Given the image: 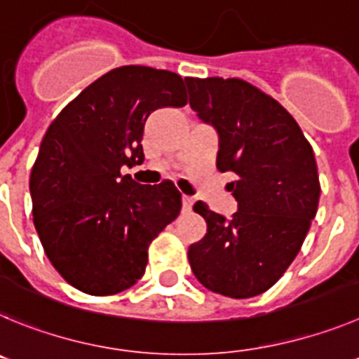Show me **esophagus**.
<instances>
[{
	"label": "esophagus",
	"instance_id": "esophagus-1",
	"mask_svg": "<svg viewBox=\"0 0 359 359\" xmlns=\"http://www.w3.org/2000/svg\"><path fill=\"white\" fill-rule=\"evenodd\" d=\"M193 203H195L193 196H187V195L182 196V208H184V211H191Z\"/></svg>",
	"mask_w": 359,
	"mask_h": 359
}]
</instances>
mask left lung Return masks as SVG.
<instances>
[{"mask_svg": "<svg viewBox=\"0 0 359 359\" xmlns=\"http://www.w3.org/2000/svg\"><path fill=\"white\" fill-rule=\"evenodd\" d=\"M189 105L218 132L216 168L231 172V219L202 200L193 205L208 234L189 264L208 290L232 299L266 292L299 254L320 198L313 148L277 100L241 79L187 76Z\"/></svg>", "mask_w": 359, "mask_h": 359, "instance_id": "left-lung-1", "label": "left lung"}]
</instances>
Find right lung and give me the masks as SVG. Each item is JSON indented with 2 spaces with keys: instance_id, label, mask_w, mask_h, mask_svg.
I'll return each instance as SVG.
<instances>
[{
  "instance_id": "obj_1",
  "label": "right lung",
  "mask_w": 359,
  "mask_h": 359,
  "mask_svg": "<svg viewBox=\"0 0 359 359\" xmlns=\"http://www.w3.org/2000/svg\"><path fill=\"white\" fill-rule=\"evenodd\" d=\"M186 103L177 73L121 66L87 86L48 127L30 173L34 225L55 270L80 292L102 297L134 286L151 240L179 216L175 184L143 186L121 168L143 164L150 112Z\"/></svg>"
}]
</instances>
